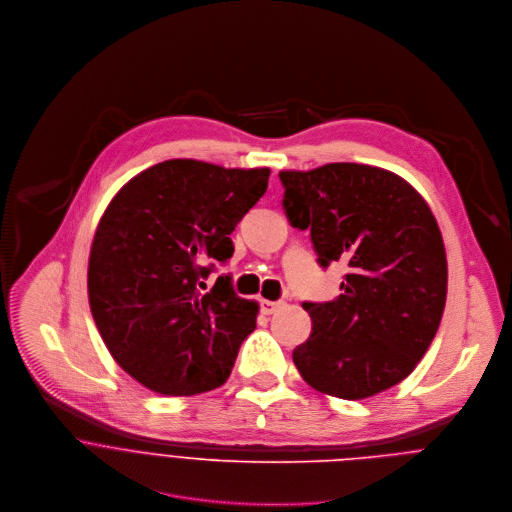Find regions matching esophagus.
<instances>
[{
  "mask_svg": "<svg viewBox=\"0 0 512 512\" xmlns=\"http://www.w3.org/2000/svg\"><path fill=\"white\" fill-rule=\"evenodd\" d=\"M278 306H280V302H272V300H262V302H260V310H262V314H266V316L274 314V312L278 310Z\"/></svg>",
  "mask_w": 512,
  "mask_h": 512,
  "instance_id": "34e87169",
  "label": "esophagus"
}]
</instances>
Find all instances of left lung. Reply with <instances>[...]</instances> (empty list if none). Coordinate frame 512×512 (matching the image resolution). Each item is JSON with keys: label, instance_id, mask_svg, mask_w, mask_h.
<instances>
[{"label": "left lung", "instance_id": "1", "mask_svg": "<svg viewBox=\"0 0 512 512\" xmlns=\"http://www.w3.org/2000/svg\"><path fill=\"white\" fill-rule=\"evenodd\" d=\"M290 226L310 230L318 264L347 268L334 302H304L310 338L292 353L318 391L363 399L403 381L435 338L447 258L421 194L393 172L355 163L280 172Z\"/></svg>", "mask_w": 512, "mask_h": 512}]
</instances>
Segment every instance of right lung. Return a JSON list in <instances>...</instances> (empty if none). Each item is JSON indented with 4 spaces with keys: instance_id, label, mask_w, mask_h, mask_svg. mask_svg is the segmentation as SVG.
Masks as SVG:
<instances>
[{
    "instance_id": "1",
    "label": "right lung",
    "mask_w": 512,
    "mask_h": 512,
    "mask_svg": "<svg viewBox=\"0 0 512 512\" xmlns=\"http://www.w3.org/2000/svg\"><path fill=\"white\" fill-rule=\"evenodd\" d=\"M268 169H222L174 159L129 180L107 206L89 256V304L115 361L161 395L220 387L256 328L258 304L240 298L214 260L264 196Z\"/></svg>"
}]
</instances>
